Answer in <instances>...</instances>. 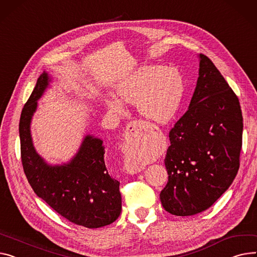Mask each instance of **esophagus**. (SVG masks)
Instances as JSON below:
<instances>
[{
	"label": "esophagus",
	"mask_w": 257,
	"mask_h": 257,
	"mask_svg": "<svg viewBox=\"0 0 257 257\" xmlns=\"http://www.w3.org/2000/svg\"><path fill=\"white\" fill-rule=\"evenodd\" d=\"M144 123L142 122H132L128 125L127 131L125 133V141L126 143L122 147V152L127 154L130 151V146L133 144H138L142 141L143 133H144ZM125 168L130 175L139 174L144 170V166L142 165H134L131 162H127L125 164Z\"/></svg>",
	"instance_id": "34e87169"
}]
</instances>
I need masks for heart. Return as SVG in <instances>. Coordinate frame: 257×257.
<instances>
[{
  "label": "heart",
  "instance_id": "heart-1",
  "mask_svg": "<svg viewBox=\"0 0 257 257\" xmlns=\"http://www.w3.org/2000/svg\"><path fill=\"white\" fill-rule=\"evenodd\" d=\"M181 75L163 66L150 65L125 76L118 82L116 97L106 100L107 107L117 114L125 112L126 103H136L142 115L157 123H167L178 111L183 98ZM136 163L142 158L135 157Z\"/></svg>",
  "mask_w": 257,
  "mask_h": 257
}]
</instances>
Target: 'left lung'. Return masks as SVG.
Instances as JSON below:
<instances>
[{"mask_svg": "<svg viewBox=\"0 0 257 257\" xmlns=\"http://www.w3.org/2000/svg\"><path fill=\"white\" fill-rule=\"evenodd\" d=\"M198 75L189 108L169 132L164 159L168 182L160 200L164 210L176 216L209 209L228 189L240 167V102L202 54Z\"/></svg>", "mask_w": 257, "mask_h": 257, "instance_id": "1", "label": "left lung"}]
</instances>
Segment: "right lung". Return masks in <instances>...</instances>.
Wrapping results in <instances>:
<instances>
[{
  "instance_id": "1",
  "label": "right lung",
  "mask_w": 257,
  "mask_h": 257,
  "mask_svg": "<svg viewBox=\"0 0 257 257\" xmlns=\"http://www.w3.org/2000/svg\"><path fill=\"white\" fill-rule=\"evenodd\" d=\"M49 81L44 71L21 114V153L26 177L37 196L68 221L88 228L108 225L121 214L122 197L119 182L111 178L105 165L103 142L87 135L76 155L62 165L46 163L34 148L31 121Z\"/></svg>"
}]
</instances>
